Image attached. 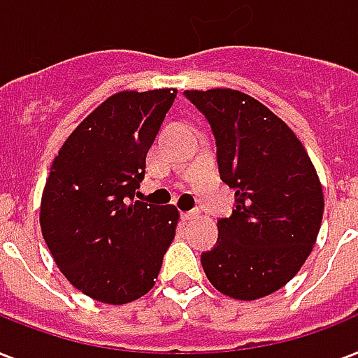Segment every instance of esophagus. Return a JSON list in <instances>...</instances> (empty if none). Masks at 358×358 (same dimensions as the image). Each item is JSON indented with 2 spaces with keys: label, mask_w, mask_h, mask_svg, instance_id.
Masks as SVG:
<instances>
[{
  "label": "esophagus",
  "mask_w": 358,
  "mask_h": 358,
  "mask_svg": "<svg viewBox=\"0 0 358 358\" xmlns=\"http://www.w3.org/2000/svg\"><path fill=\"white\" fill-rule=\"evenodd\" d=\"M182 217H185V220H194V218H198V217H199V210H198V209L187 210V213H185Z\"/></svg>",
  "instance_id": "esophagus-1"
}]
</instances>
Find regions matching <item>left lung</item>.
<instances>
[{
    "instance_id": "obj_1",
    "label": "left lung",
    "mask_w": 358,
    "mask_h": 358,
    "mask_svg": "<svg viewBox=\"0 0 358 358\" xmlns=\"http://www.w3.org/2000/svg\"><path fill=\"white\" fill-rule=\"evenodd\" d=\"M209 121L220 177L235 188L217 246L201 254L207 278L237 301L278 292L314 248L325 209L306 149L265 104L237 90L185 91Z\"/></svg>"
}]
</instances>
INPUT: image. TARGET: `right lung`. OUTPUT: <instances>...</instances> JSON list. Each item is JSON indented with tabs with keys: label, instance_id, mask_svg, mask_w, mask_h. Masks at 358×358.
<instances>
[{
	"label": "right lung",
	"instance_id": "add662e5",
	"mask_svg": "<svg viewBox=\"0 0 358 358\" xmlns=\"http://www.w3.org/2000/svg\"><path fill=\"white\" fill-rule=\"evenodd\" d=\"M176 90L119 91L73 130L50 168L41 229L65 278L87 297L127 304L159 278L176 205L134 201Z\"/></svg>",
	"mask_w": 358,
	"mask_h": 358
}]
</instances>
